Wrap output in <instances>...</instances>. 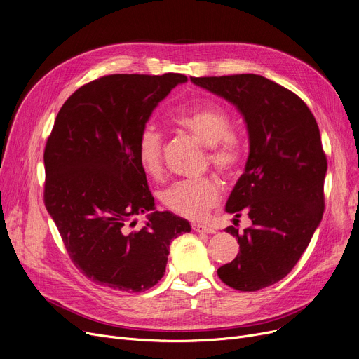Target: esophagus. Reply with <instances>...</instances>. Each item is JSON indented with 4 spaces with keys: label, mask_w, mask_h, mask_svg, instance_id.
Wrapping results in <instances>:
<instances>
[{
    "label": "esophagus",
    "mask_w": 359,
    "mask_h": 359,
    "mask_svg": "<svg viewBox=\"0 0 359 359\" xmlns=\"http://www.w3.org/2000/svg\"><path fill=\"white\" fill-rule=\"evenodd\" d=\"M192 229L196 231V233H214V229L208 227V226H204V224H192Z\"/></svg>",
    "instance_id": "34e87169"
}]
</instances>
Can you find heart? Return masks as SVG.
Masks as SVG:
<instances>
[{"mask_svg": "<svg viewBox=\"0 0 359 359\" xmlns=\"http://www.w3.org/2000/svg\"><path fill=\"white\" fill-rule=\"evenodd\" d=\"M176 126L191 132L208 145L205 161L224 179H233L245 158V145L239 135L231 130L233 120L217 105H199L171 117ZM136 155L142 170L151 177H160L164 171V139L161 133L145 126L139 132ZM164 208L180 217L201 220L220 202V186L204 176L171 183L160 192Z\"/></svg>", "mask_w": 359, "mask_h": 359, "instance_id": "heart-1", "label": "heart"}]
</instances>
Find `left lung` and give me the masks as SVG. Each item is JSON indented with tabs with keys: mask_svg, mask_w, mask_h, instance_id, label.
<instances>
[{
	"mask_svg": "<svg viewBox=\"0 0 359 359\" xmlns=\"http://www.w3.org/2000/svg\"><path fill=\"white\" fill-rule=\"evenodd\" d=\"M191 81L235 104L249 132L245 173L226 211L246 212L252 224L243 231L226 229L236 236L239 254L217 274L241 292L271 286L292 271L323 218L327 157L318 124L296 93L264 76Z\"/></svg>",
	"mask_w": 359,
	"mask_h": 359,
	"instance_id": "left-lung-1",
	"label": "left lung"
}]
</instances>
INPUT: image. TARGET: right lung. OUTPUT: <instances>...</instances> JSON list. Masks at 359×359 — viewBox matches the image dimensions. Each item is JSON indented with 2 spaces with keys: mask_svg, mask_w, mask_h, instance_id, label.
Instances as JSON below:
<instances>
[{
  "mask_svg": "<svg viewBox=\"0 0 359 359\" xmlns=\"http://www.w3.org/2000/svg\"><path fill=\"white\" fill-rule=\"evenodd\" d=\"M188 77L105 74L74 90L60 108L43 151V204L77 270L92 282L139 293L165 271L170 242L191 224L154 211L136 141L151 113Z\"/></svg>",
  "mask_w": 359,
  "mask_h": 359,
  "instance_id": "obj_1",
  "label": "right lung"
}]
</instances>
